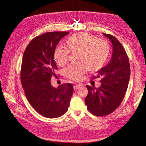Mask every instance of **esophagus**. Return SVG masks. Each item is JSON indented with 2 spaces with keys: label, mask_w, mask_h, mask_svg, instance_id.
<instances>
[{
  "label": "esophagus",
  "mask_w": 146,
  "mask_h": 146,
  "mask_svg": "<svg viewBox=\"0 0 146 146\" xmlns=\"http://www.w3.org/2000/svg\"><path fill=\"white\" fill-rule=\"evenodd\" d=\"M81 86H82L79 85V84H76V85H75V86H74V90H77V89H78V88H80Z\"/></svg>",
  "instance_id": "obj_1"
}]
</instances>
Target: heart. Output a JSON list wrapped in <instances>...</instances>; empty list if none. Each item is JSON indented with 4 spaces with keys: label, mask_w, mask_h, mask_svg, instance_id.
<instances>
[{
    "label": "heart",
    "mask_w": 146,
    "mask_h": 146,
    "mask_svg": "<svg viewBox=\"0 0 146 146\" xmlns=\"http://www.w3.org/2000/svg\"><path fill=\"white\" fill-rule=\"evenodd\" d=\"M66 44L68 49L56 48L54 58L58 65L62 66L69 60V52H77L76 60L78 62L69 65L63 71L64 76L73 80H80L87 69L92 72L101 69L110 55V44L88 33L73 34L66 39Z\"/></svg>",
    "instance_id": "1"
}]
</instances>
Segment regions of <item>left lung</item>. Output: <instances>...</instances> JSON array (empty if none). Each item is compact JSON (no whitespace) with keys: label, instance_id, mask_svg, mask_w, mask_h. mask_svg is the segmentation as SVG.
<instances>
[{"label":"left lung","instance_id":"obj_1","mask_svg":"<svg viewBox=\"0 0 146 146\" xmlns=\"http://www.w3.org/2000/svg\"><path fill=\"white\" fill-rule=\"evenodd\" d=\"M110 39L113 48L109 63L98 71L101 77L98 88L86 86L88 94L85 104L90 112L98 116L108 115L121 105L126 92L130 76V68L126 52L117 39L111 34H103Z\"/></svg>","mask_w":146,"mask_h":146}]
</instances>
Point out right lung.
<instances>
[{"label":"right lung","instance_id":"add662e5","mask_svg":"<svg viewBox=\"0 0 146 146\" xmlns=\"http://www.w3.org/2000/svg\"><path fill=\"white\" fill-rule=\"evenodd\" d=\"M69 32L55 31L34 38L25 48L21 62L20 79L25 96L33 108L42 116L56 118L68 110L73 94L71 83L55 88L52 76L58 70L54 51L62 38Z\"/></svg>","mask_w":146,"mask_h":146}]
</instances>
